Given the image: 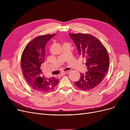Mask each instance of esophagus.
<instances>
[{"mask_svg":"<svg viewBox=\"0 0 130 130\" xmlns=\"http://www.w3.org/2000/svg\"><path fill=\"white\" fill-rule=\"evenodd\" d=\"M70 72V71L68 70V71H64L63 72H62V74H68Z\"/></svg>","mask_w":130,"mask_h":130,"instance_id":"obj_1","label":"esophagus"}]
</instances>
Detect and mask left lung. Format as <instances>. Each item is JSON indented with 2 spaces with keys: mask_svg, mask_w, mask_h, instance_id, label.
<instances>
[{
  "mask_svg": "<svg viewBox=\"0 0 130 130\" xmlns=\"http://www.w3.org/2000/svg\"><path fill=\"white\" fill-rule=\"evenodd\" d=\"M79 55L86 60L87 71L80 73L74 84L82 90L89 91L99 85L107 72L110 59L107 51L97 38L87 33H70Z\"/></svg>",
  "mask_w": 130,
  "mask_h": 130,
  "instance_id": "left-lung-1",
  "label": "left lung"
}]
</instances>
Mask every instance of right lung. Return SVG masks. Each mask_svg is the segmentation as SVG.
I'll return each instance as SVG.
<instances>
[{
	"mask_svg": "<svg viewBox=\"0 0 130 130\" xmlns=\"http://www.w3.org/2000/svg\"><path fill=\"white\" fill-rule=\"evenodd\" d=\"M56 35H41L35 38L25 47L21 57V68L26 82L33 89L46 92L53 90L59 83L54 77L46 78L42 74L41 65L45 62V46Z\"/></svg>",
	"mask_w": 130,
	"mask_h": 130,
	"instance_id": "add662e5",
	"label": "right lung"
}]
</instances>
